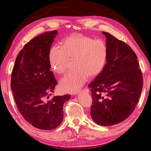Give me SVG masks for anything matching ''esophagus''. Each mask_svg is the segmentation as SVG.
<instances>
[{
  "instance_id": "obj_1",
  "label": "esophagus",
  "mask_w": 151,
  "mask_h": 151,
  "mask_svg": "<svg viewBox=\"0 0 151 151\" xmlns=\"http://www.w3.org/2000/svg\"><path fill=\"white\" fill-rule=\"evenodd\" d=\"M82 91H83V92H84V93H88L89 92V90L88 89V88H84L83 91H81V92H82Z\"/></svg>"
}]
</instances>
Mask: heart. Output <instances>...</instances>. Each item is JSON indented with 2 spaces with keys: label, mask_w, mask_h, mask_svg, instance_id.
<instances>
[{
  "label": "heart",
  "mask_w": 151,
  "mask_h": 151,
  "mask_svg": "<svg viewBox=\"0 0 151 151\" xmlns=\"http://www.w3.org/2000/svg\"><path fill=\"white\" fill-rule=\"evenodd\" d=\"M108 56L107 45L103 40L83 35H73L65 38L61 48L53 46L49 52V61L54 72H66L68 60L75 58L76 69L68 73L60 81L61 89L65 93L77 92L88 80L101 72Z\"/></svg>",
  "instance_id": "b5f03b06"
}]
</instances>
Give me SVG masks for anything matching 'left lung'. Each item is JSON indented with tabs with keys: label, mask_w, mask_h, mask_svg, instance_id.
I'll list each match as a JSON object with an SVG mask.
<instances>
[{
	"label": "left lung",
	"mask_w": 151,
	"mask_h": 151,
	"mask_svg": "<svg viewBox=\"0 0 151 151\" xmlns=\"http://www.w3.org/2000/svg\"><path fill=\"white\" fill-rule=\"evenodd\" d=\"M106 63L89 85L93 104L91 116L96 124L111 126L134 111L142 90V74L136 54L122 41L106 32Z\"/></svg>",
	"instance_id": "obj_1"
}]
</instances>
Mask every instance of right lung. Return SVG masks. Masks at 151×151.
Masks as SVG:
<instances>
[{"label": "right lung", "instance_id": "1", "mask_svg": "<svg viewBox=\"0 0 151 151\" xmlns=\"http://www.w3.org/2000/svg\"><path fill=\"white\" fill-rule=\"evenodd\" d=\"M57 30L41 34L26 43L16 58L11 75V90L24 119L38 129H56L63 119V106L70 95L48 100L57 84L50 71L49 52Z\"/></svg>", "mask_w": 151, "mask_h": 151}]
</instances>
